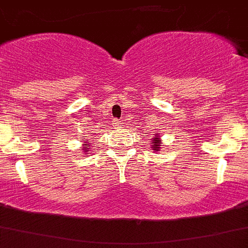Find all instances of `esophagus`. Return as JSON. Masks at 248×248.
I'll use <instances>...</instances> for the list:
<instances>
[{"mask_svg": "<svg viewBox=\"0 0 248 248\" xmlns=\"http://www.w3.org/2000/svg\"><path fill=\"white\" fill-rule=\"evenodd\" d=\"M121 121H115V127H120L121 126Z\"/></svg>", "mask_w": 248, "mask_h": 248, "instance_id": "34e87169", "label": "esophagus"}]
</instances>
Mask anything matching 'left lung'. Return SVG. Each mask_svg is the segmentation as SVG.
<instances>
[{
  "label": "left lung",
  "instance_id": "1",
  "mask_svg": "<svg viewBox=\"0 0 248 248\" xmlns=\"http://www.w3.org/2000/svg\"><path fill=\"white\" fill-rule=\"evenodd\" d=\"M158 136V135H155ZM160 145H161V140H159V137H154L152 138V148L153 150H155V152H159L160 150Z\"/></svg>",
  "mask_w": 248,
  "mask_h": 248
}]
</instances>
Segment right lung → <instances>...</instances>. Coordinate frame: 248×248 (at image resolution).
I'll return each instance as SVG.
<instances>
[{
	"label": "right lung",
	"mask_w": 248,
	"mask_h": 248,
	"mask_svg": "<svg viewBox=\"0 0 248 248\" xmlns=\"http://www.w3.org/2000/svg\"><path fill=\"white\" fill-rule=\"evenodd\" d=\"M85 145H88V144H85ZM83 152H89V148H84V149H83Z\"/></svg>",
	"instance_id": "1"
}]
</instances>
